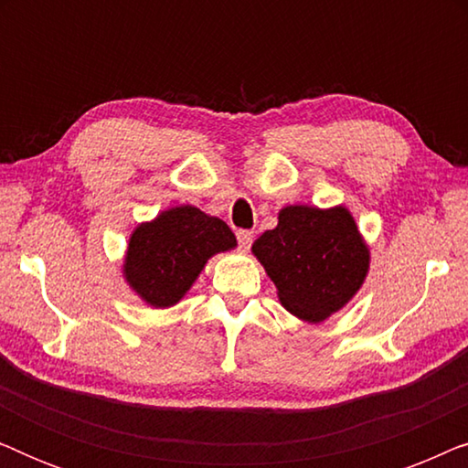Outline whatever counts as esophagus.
<instances>
[{"mask_svg": "<svg viewBox=\"0 0 468 468\" xmlns=\"http://www.w3.org/2000/svg\"><path fill=\"white\" fill-rule=\"evenodd\" d=\"M236 239H239V247L240 249H247L251 247V242H253V232L251 229H239V232H236Z\"/></svg>", "mask_w": 468, "mask_h": 468, "instance_id": "obj_1", "label": "esophagus"}]
</instances>
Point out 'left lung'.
<instances>
[{
    "label": "left lung",
    "instance_id": "8db88e82",
    "mask_svg": "<svg viewBox=\"0 0 468 468\" xmlns=\"http://www.w3.org/2000/svg\"><path fill=\"white\" fill-rule=\"evenodd\" d=\"M251 251L292 315L319 324L341 311L368 274L370 251L345 207H285Z\"/></svg>",
    "mask_w": 468,
    "mask_h": 468
}]
</instances>
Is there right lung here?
<instances>
[{
  "label": "right lung",
  "mask_w": 468,
  "mask_h": 468,
  "mask_svg": "<svg viewBox=\"0 0 468 468\" xmlns=\"http://www.w3.org/2000/svg\"><path fill=\"white\" fill-rule=\"evenodd\" d=\"M234 247L236 236L226 221L183 204L133 229L123 277L146 304L165 309L189 292L215 253Z\"/></svg>",
  "instance_id": "add662e5"
}]
</instances>
